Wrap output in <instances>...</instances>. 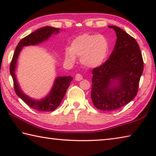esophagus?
Segmentation results:
<instances>
[{
  "label": "esophagus",
  "mask_w": 156,
  "mask_h": 156,
  "mask_svg": "<svg viewBox=\"0 0 156 156\" xmlns=\"http://www.w3.org/2000/svg\"><path fill=\"white\" fill-rule=\"evenodd\" d=\"M83 76H82L81 74L80 73H77V74L76 75V77H75V80H77V81H80L83 80Z\"/></svg>",
  "instance_id": "34e87169"
}]
</instances>
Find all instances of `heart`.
Listing matches in <instances>:
<instances>
[{
	"label": "heart",
	"instance_id": "b5f03b06",
	"mask_svg": "<svg viewBox=\"0 0 156 156\" xmlns=\"http://www.w3.org/2000/svg\"><path fill=\"white\" fill-rule=\"evenodd\" d=\"M109 50L107 39L102 35L84 34L73 40L69 49L65 51V59L73 64L76 57L87 68H96L101 65L106 59Z\"/></svg>",
	"mask_w": 156,
	"mask_h": 156
}]
</instances>
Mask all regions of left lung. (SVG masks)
<instances>
[{"instance_id":"8db88e82","label":"left lung","mask_w":156,"mask_h":156,"mask_svg":"<svg viewBox=\"0 0 156 156\" xmlns=\"http://www.w3.org/2000/svg\"><path fill=\"white\" fill-rule=\"evenodd\" d=\"M117 40L109 58L92 71L91 97L102 111H115L130 102L138 93L144 62L137 41L115 26Z\"/></svg>"}]
</instances>
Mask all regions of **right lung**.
I'll return each instance as SVG.
<instances>
[{
  "label": "right lung",
  "instance_id": "1",
  "mask_svg": "<svg viewBox=\"0 0 156 156\" xmlns=\"http://www.w3.org/2000/svg\"><path fill=\"white\" fill-rule=\"evenodd\" d=\"M60 32L58 28H55L49 26L38 29L34 32L23 38L16 46L14 56L10 65V73L14 81V90L17 96L22 99L29 107L32 109L40 111V112H51L59 106L62 100L64 98L67 89L70 85L73 80L71 76H60L55 79L54 83L49 93L45 97L41 100H36L26 95L22 91L19 84L18 83L16 75L18 56L22 50L23 47L30 45H36L48 40V38L53 34H57Z\"/></svg>",
  "mask_w": 156,
  "mask_h": 156
}]
</instances>
